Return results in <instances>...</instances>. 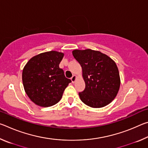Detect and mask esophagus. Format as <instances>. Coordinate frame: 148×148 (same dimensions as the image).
<instances>
[{
	"label": "esophagus",
	"instance_id": "obj_1",
	"mask_svg": "<svg viewBox=\"0 0 148 148\" xmlns=\"http://www.w3.org/2000/svg\"><path fill=\"white\" fill-rule=\"evenodd\" d=\"M76 77H77V76H76V75H73V76H72V77H71V81L72 83H74L75 81L76 80Z\"/></svg>",
	"mask_w": 148,
	"mask_h": 148
}]
</instances>
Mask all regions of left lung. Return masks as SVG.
<instances>
[{
  "label": "left lung",
  "mask_w": 148,
  "mask_h": 148,
  "mask_svg": "<svg viewBox=\"0 0 148 148\" xmlns=\"http://www.w3.org/2000/svg\"><path fill=\"white\" fill-rule=\"evenodd\" d=\"M72 55L81 65L86 83L84 91L79 92L81 101L95 108L110 104L116 98L121 83L116 62L106 54L91 49H74Z\"/></svg>",
  "instance_id": "8db88e82"
}]
</instances>
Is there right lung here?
<instances>
[{
  "label": "right lung",
  "mask_w": 148,
  "mask_h": 148,
  "mask_svg": "<svg viewBox=\"0 0 148 148\" xmlns=\"http://www.w3.org/2000/svg\"><path fill=\"white\" fill-rule=\"evenodd\" d=\"M64 53L50 51L35 56L27 62L22 80L27 96L35 104L49 107L61 99L71 80L66 78L59 64Z\"/></svg>",
  "instance_id": "right-lung-1"
}]
</instances>
